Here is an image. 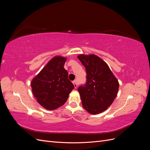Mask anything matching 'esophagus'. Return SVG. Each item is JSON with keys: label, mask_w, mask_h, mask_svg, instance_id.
<instances>
[{"label": "esophagus", "mask_w": 150, "mask_h": 150, "mask_svg": "<svg viewBox=\"0 0 150 150\" xmlns=\"http://www.w3.org/2000/svg\"><path fill=\"white\" fill-rule=\"evenodd\" d=\"M72 83H73V84H74V87H75V88H76L77 87H78V80H74V81H72Z\"/></svg>", "instance_id": "esophagus-1"}]
</instances>
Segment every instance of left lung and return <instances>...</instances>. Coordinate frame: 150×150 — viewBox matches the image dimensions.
I'll return each instance as SVG.
<instances>
[{"mask_svg": "<svg viewBox=\"0 0 150 150\" xmlns=\"http://www.w3.org/2000/svg\"><path fill=\"white\" fill-rule=\"evenodd\" d=\"M86 71V82L78 88L82 104L91 114L103 112L117 96L118 81L106 63L94 54L78 56Z\"/></svg>", "mask_w": 150, "mask_h": 150, "instance_id": "obj_1", "label": "left lung"}]
</instances>
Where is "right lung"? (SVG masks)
I'll return each instance as SVG.
<instances>
[{"mask_svg": "<svg viewBox=\"0 0 150 150\" xmlns=\"http://www.w3.org/2000/svg\"><path fill=\"white\" fill-rule=\"evenodd\" d=\"M66 61L65 57H54L31 82L34 97L47 110H54L62 106L74 88L64 68Z\"/></svg>", "mask_w": 150, "mask_h": 150, "instance_id": "1", "label": "right lung"}]
</instances>
